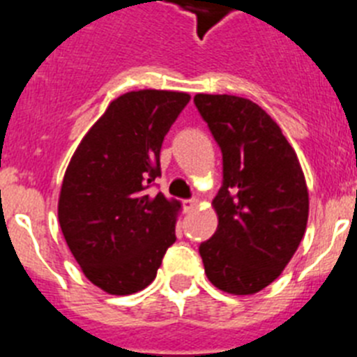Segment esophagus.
Returning <instances> with one entry per match:
<instances>
[{
  "label": "esophagus",
  "instance_id": "obj_1",
  "mask_svg": "<svg viewBox=\"0 0 357 357\" xmlns=\"http://www.w3.org/2000/svg\"><path fill=\"white\" fill-rule=\"evenodd\" d=\"M197 203H199V199H196V197L185 199V201H183V208L187 210V212H192V210H194L197 206Z\"/></svg>",
  "mask_w": 357,
  "mask_h": 357
}]
</instances>
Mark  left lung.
I'll return each mask as SVG.
<instances>
[{
  "label": "left lung",
  "instance_id": "1",
  "mask_svg": "<svg viewBox=\"0 0 357 357\" xmlns=\"http://www.w3.org/2000/svg\"><path fill=\"white\" fill-rule=\"evenodd\" d=\"M194 104L222 153V185L213 199L219 225L199 246L204 273L226 293H259L284 271L305 234L302 167L255 102L199 93Z\"/></svg>",
  "mask_w": 357,
  "mask_h": 357
}]
</instances>
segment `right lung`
<instances>
[{
  "instance_id": "right-lung-1",
  "label": "right lung",
  "mask_w": 357,
  "mask_h": 357,
  "mask_svg": "<svg viewBox=\"0 0 357 357\" xmlns=\"http://www.w3.org/2000/svg\"><path fill=\"white\" fill-rule=\"evenodd\" d=\"M187 93H126L82 138L64 174L59 222L84 275L109 294H132L156 278L176 243L181 204L149 192L160 151Z\"/></svg>"
}]
</instances>
